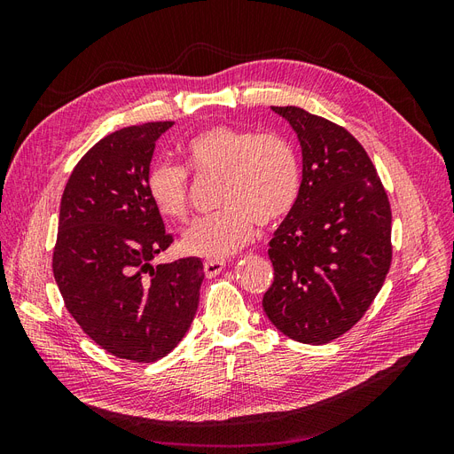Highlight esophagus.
<instances>
[{
  "mask_svg": "<svg viewBox=\"0 0 454 454\" xmlns=\"http://www.w3.org/2000/svg\"><path fill=\"white\" fill-rule=\"evenodd\" d=\"M225 269V261L223 259H210V261H206L204 263V272H206V277L208 278H212V277H217L219 272H222Z\"/></svg>",
  "mask_w": 454,
  "mask_h": 454,
  "instance_id": "obj_1",
  "label": "esophagus"
}]
</instances>
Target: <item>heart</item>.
Returning a JSON list of instances; mask_svg holds the SVG:
<instances>
[{
  "instance_id": "heart-1",
  "label": "heart",
  "mask_w": 454,
  "mask_h": 454,
  "mask_svg": "<svg viewBox=\"0 0 454 454\" xmlns=\"http://www.w3.org/2000/svg\"><path fill=\"white\" fill-rule=\"evenodd\" d=\"M187 167L197 176L219 174L223 210L199 217L180 239V248L204 259H223L252 239L255 223H278L294 210L301 191L295 147L278 134H255L232 127H210L184 145ZM151 202L168 219L189 212L187 170L155 162L145 177Z\"/></svg>"
}]
</instances>
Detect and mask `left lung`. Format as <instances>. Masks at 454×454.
Here are the masks:
<instances>
[{"mask_svg":"<svg viewBox=\"0 0 454 454\" xmlns=\"http://www.w3.org/2000/svg\"><path fill=\"white\" fill-rule=\"evenodd\" d=\"M270 109L297 134L303 180L269 242L274 280L263 310L284 335L324 345L362 318L387 278L390 202L348 130L295 106Z\"/></svg>","mask_w":454,"mask_h":454,"instance_id":"8db88e82","label":"left lung"}]
</instances>
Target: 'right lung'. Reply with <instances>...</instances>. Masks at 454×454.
Segmentation results:
<instances>
[{
  "label": "right lung",
  "mask_w": 454,
  "mask_h": 454,
  "mask_svg": "<svg viewBox=\"0 0 454 454\" xmlns=\"http://www.w3.org/2000/svg\"><path fill=\"white\" fill-rule=\"evenodd\" d=\"M172 121L121 129L94 144L66 184L52 272L64 305L106 352L157 362L199 307V257L151 265L172 244L145 187L155 142Z\"/></svg>",
  "instance_id": "right-lung-1"
}]
</instances>
